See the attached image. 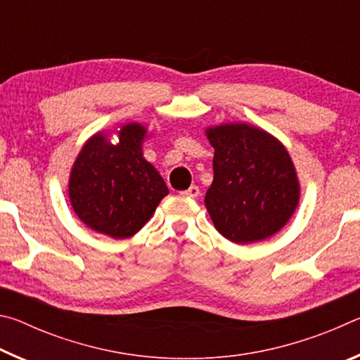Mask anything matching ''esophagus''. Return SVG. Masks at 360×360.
<instances>
[{
  "instance_id": "34e87169",
  "label": "esophagus",
  "mask_w": 360,
  "mask_h": 360,
  "mask_svg": "<svg viewBox=\"0 0 360 360\" xmlns=\"http://www.w3.org/2000/svg\"><path fill=\"white\" fill-rule=\"evenodd\" d=\"M181 195H184V197H187V198H197L200 195V188L197 186H191L187 191L181 192Z\"/></svg>"
}]
</instances>
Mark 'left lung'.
Listing matches in <instances>:
<instances>
[{
  "mask_svg": "<svg viewBox=\"0 0 360 360\" xmlns=\"http://www.w3.org/2000/svg\"><path fill=\"white\" fill-rule=\"evenodd\" d=\"M205 135L214 148L205 206L216 230L236 245L276 235L300 203V181L285 146L246 122L206 127Z\"/></svg>",
  "mask_w": 360,
  "mask_h": 360,
  "instance_id": "obj_1",
  "label": "left lung"
}]
</instances>
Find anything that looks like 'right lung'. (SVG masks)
Instances as JSON below:
<instances>
[{
  "instance_id": "1",
  "label": "right lung",
  "mask_w": 360,
  "mask_h": 360,
  "mask_svg": "<svg viewBox=\"0 0 360 360\" xmlns=\"http://www.w3.org/2000/svg\"><path fill=\"white\" fill-rule=\"evenodd\" d=\"M96 131L82 144L72 163L68 197L75 214L96 233L124 240L141 230L169 193L157 168L144 158L149 130L139 122Z\"/></svg>"
}]
</instances>
